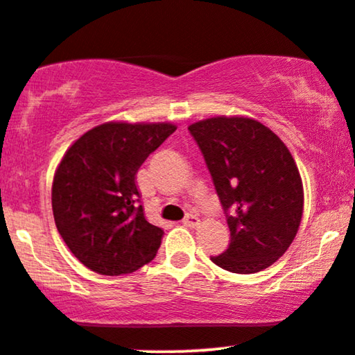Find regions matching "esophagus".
Listing matches in <instances>:
<instances>
[{"instance_id":"1","label":"esophagus","mask_w":355,"mask_h":355,"mask_svg":"<svg viewBox=\"0 0 355 355\" xmlns=\"http://www.w3.org/2000/svg\"><path fill=\"white\" fill-rule=\"evenodd\" d=\"M183 225L190 226V228H196V226H200V220L196 218V215H193V213H189L185 216V220H183Z\"/></svg>"}]
</instances>
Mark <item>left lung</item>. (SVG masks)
Returning <instances> with one entry per match:
<instances>
[{"mask_svg": "<svg viewBox=\"0 0 355 355\" xmlns=\"http://www.w3.org/2000/svg\"><path fill=\"white\" fill-rule=\"evenodd\" d=\"M202 150L230 228L216 266L251 275L286 253L300 230L304 191L283 140L250 117H211L189 127Z\"/></svg>", "mask_w": 355, "mask_h": 355, "instance_id": "left-lung-1", "label": "left lung"}]
</instances>
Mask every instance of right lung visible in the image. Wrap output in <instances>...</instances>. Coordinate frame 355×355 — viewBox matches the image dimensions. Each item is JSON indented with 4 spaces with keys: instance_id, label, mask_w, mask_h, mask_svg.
Masks as SVG:
<instances>
[{
    "instance_id": "1",
    "label": "right lung",
    "mask_w": 355,
    "mask_h": 355,
    "mask_svg": "<svg viewBox=\"0 0 355 355\" xmlns=\"http://www.w3.org/2000/svg\"><path fill=\"white\" fill-rule=\"evenodd\" d=\"M175 130L166 122H105L64 153L53 180L54 221L89 270L127 275L155 258L164 230L145 220L135 175Z\"/></svg>"
}]
</instances>
